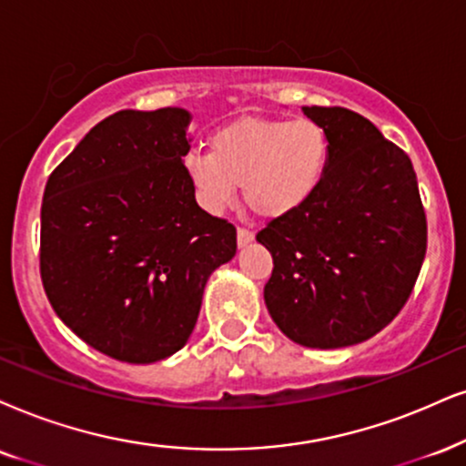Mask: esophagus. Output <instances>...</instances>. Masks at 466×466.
Segmentation results:
<instances>
[{"label":"esophagus","mask_w":466,"mask_h":466,"mask_svg":"<svg viewBox=\"0 0 466 466\" xmlns=\"http://www.w3.org/2000/svg\"><path fill=\"white\" fill-rule=\"evenodd\" d=\"M237 240H238V247H247L253 240V232H251V229H247V228H238Z\"/></svg>","instance_id":"obj_1"}]
</instances>
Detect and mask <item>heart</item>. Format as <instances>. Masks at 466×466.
<instances>
[{"instance_id":"b5f03b06","label":"heart","mask_w":466,"mask_h":466,"mask_svg":"<svg viewBox=\"0 0 466 466\" xmlns=\"http://www.w3.org/2000/svg\"><path fill=\"white\" fill-rule=\"evenodd\" d=\"M327 157V135L316 122L240 117L210 137V155L191 152L185 167L208 210L219 213L243 187L253 213L275 219L314 196Z\"/></svg>"}]
</instances>
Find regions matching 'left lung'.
I'll use <instances>...</instances> for the list:
<instances>
[{"label": "left lung", "instance_id": "obj_1", "mask_svg": "<svg viewBox=\"0 0 466 466\" xmlns=\"http://www.w3.org/2000/svg\"><path fill=\"white\" fill-rule=\"evenodd\" d=\"M329 141L314 196L256 240L273 256L270 318L308 349H344L385 329L410 297L426 258V213L409 155L363 116L303 107Z\"/></svg>", "mask_w": 466, "mask_h": 466}]
</instances>
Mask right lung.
I'll return each mask as SVG.
<instances>
[{
    "mask_svg": "<svg viewBox=\"0 0 466 466\" xmlns=\"http://www.w3.org/2000/svg\"><path fill=\"white\" fill-rule=\"evenodd\" d=\"M191 114L125 109L53 169L40 210V277L86 344L155 363L187 344L208 277L237 253V228L196 202L185 161Z\"/></svg>",
    "mask_w": 466,
    "mask_h": 466,
    "instance_id": "add662e5",
    "label": "right lung"
}]
</instances>
